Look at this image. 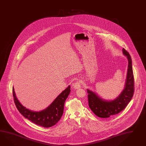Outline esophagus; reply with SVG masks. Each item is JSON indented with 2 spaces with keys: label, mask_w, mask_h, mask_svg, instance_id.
I'll return each instance as SVG.
<instances>
[{
  "label": "esophagus",
  "mask_w": 146,
  "mask_h": 146,
  "mask_svg": "<svg viewBox=\"0 0 146 146\" xmlns=\"http://www.w3.org/2000/svg\"><path fill=\"white\" fill-rule=\"evenodd\" d=\"M80 85H81L80 82L77 81L76 82L73 84V87L75 89H78L80 87Z\"/></svg>",
  "instance_id": "1"
}]
</instances>
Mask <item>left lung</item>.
<instances>
[{"mask_svg":"<svg viewBox=\"0 0 146 146\" xmlns=\"http://www.w3.org/2000/svg\"><path fill=\"white\" fill-rule=\"evenodd\" d=\"M122 51L124 54L127 56L128 69L125 87L119 96L113 101H105L92 91L87 90L89 107L94 113L100 117L107 118L119 113L127 107L133 97L135 82L131 56L124 48Z\"/></svg>","mask_w":146,"mask_h":146,"instance_id":"1","label":"left lung"}]
</instances>
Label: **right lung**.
I'll return each instance as SVG.
<instances>
[{
	"label": "right lung",
	"instance_id": "1",
	"mask_svg": "<svg viewBox=\"0 0 146 146\" xmlns=\"http://www.w3.org/2000/svg\"><path fill=\"white\" fill-rule=\"evenodd\" d=\"M70 93V86H69L56 97L48 108L40 112H34L25 108L19 102L16 97L14 87H13L14 101L19 112L34 123L44 127H51L60 120L64 112V102Z\"/></svg>",
	"mask_w": 146,
	"mask_h": 146
}]
</instances>
